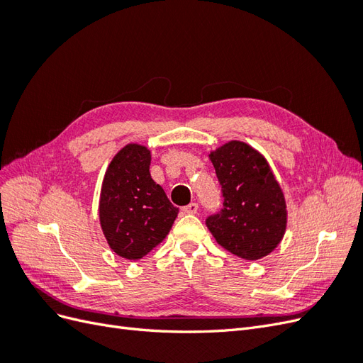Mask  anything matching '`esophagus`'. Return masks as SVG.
I'll use <instances>...</instances> for the list:
<instances>
[{"instance_id": "esophagus-1", "label": "esophagus", "mask_w": 363, "mask_h": 363, "mask_svg": "<svg viewBox=\"0 0 363 363\" xmlns=\"http://www.w3.org/2000/svg\"><path fill=\"white\" fill-rule=\"evenodd\" d=\"M196 211H199V204H196V203H191V204L184 206V207L182 208V212H183V213H189V215L196 213Z\"/></svg>"}]
</instances>
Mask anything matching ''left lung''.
Instances as JSON below:
<instances>
[{
    "mask_svg": "<svg viewBox=\"0 0 363 363\" xmlns=\"http://www.w3.org/2000/svg\"><path fill=\"white\" fill-rule=\"evenodd\" d=\"M208 159L223 186L224 207L207 218V228L219 245L240 259L268 256L288 225L286 200L268 160L240 140L218 147Z\"/></svg>",
    "mask_w": 363,
    "mask_h": 363,
    "instance_id": "left-lung-1",
    "label": "left lung"
}]
</instances>
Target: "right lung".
Segmentation results:
<instances>
[{"mask_svg":"<svg viewBox=\"0 0 363 363\" xmlns=\"http://www.w3.org/2000/svg\"><path fill=\"white\" fill-rule=\"evenodd\" d=\"M151 151L140 144L121 148L106 169L98 215L108 247L119 257L139 260L168 236L179 215L151 179Z\"/></svg>","mask_w":363,"mask_h":363,"instance_id":"add662e5","label":"right lung"}]
</instances>
